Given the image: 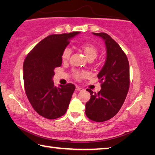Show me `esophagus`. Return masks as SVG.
<instances>
[{
  "mask_svg": "<svg viewBox=\"0 0 155 155\" xmlns=\"http://www.w3.org/2000/svg\"><path fill=\"white\" fill-rule=\"evenodd\" d=\"M76 90H77V91H82L83 88L78 87V86H77V87H76Z\"/></svg>",
  "mask_w": 155,
  "mask_h": 155,
  "instance_id": "obj_1",
  "label": "esophagus"
}]
</instances>
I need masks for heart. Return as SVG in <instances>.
I'll list each match as a JSON object with an SVG mask.
<instances>
[{
  "label": "heart",
  "mask_w": 155,
  "mask_h": 155,
  "mask_svg": "<svg viewBox=\"0 0 155 155\" xmlns=\"http://www.w3.org/2000/svg\"><path fill=\"white\" fill-rule=\"evenodd\" d=\"M81 49L83 51L84 54L88 60H94L98 55V51L96 47L93 44L90 43H85L81 46ZM72 51L69 48H65L62 52V60L64 61H67L70 59ZM86 75L85 72H74V76L77 79H81V78Z\"/></svg>",
  "instance_id": "heart-1"
}]
</instances>
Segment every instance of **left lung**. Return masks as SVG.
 <instances>
[{
	"label": "left lung",
	"mask_w": 155,
	"mask_h": 155,
	"mask_svg": "<svg viewBox=\"0 0 155 155\" xmlns=\"http://www.w3.org/2000/svg\"><path fill=\"white\" fill-rule=\"evenodd\" d=\"M104 41L107 58L97 75L101 83L98 94L90 89L91 98L85 104V114L94 122L110 120L120 111L128 94L130 84L129 64L119 44L105 33H93Z\"/></svg>",
	"instance_id": "obj_1"
}]
</instances>
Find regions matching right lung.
<instances>
[{"label":"right lung","instance_id":"obj_1","mask_svg":"<svg viewBox=\"0 0 155 155\" xmlns=\"http://www.w3.org/2000/svg\"><path fill=\"white\" fill-rule=\"evenodd\" d=\"M80 32L54 34L40 41L27 54L23 64L25 92L33 108L47 119L64 115L69 106L74 84L54 86V70L62 64V52L70 39Z\"/></svg>","mask_w":155,"mask_h":155}]
</instances>
